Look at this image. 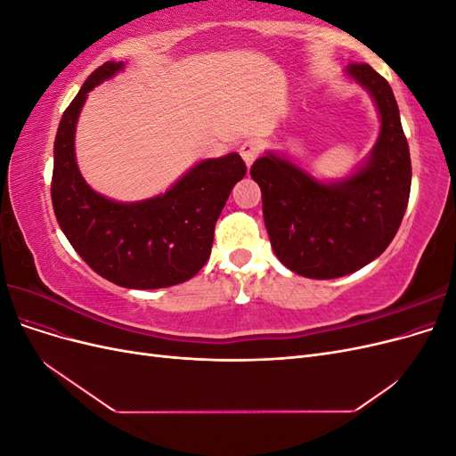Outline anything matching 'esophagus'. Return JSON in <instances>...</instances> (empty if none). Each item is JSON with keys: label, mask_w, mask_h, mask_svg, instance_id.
<instances>
[{"label": "esophagus", "mask_w": 456, "mask_h": 456, "mask_svg": "<svg viewBox=\"0 0 456 456\" xmlns=\"http://www.w3.org/2000/svg\"><path fill=\"white\" fill-rule=\"evenodd\" d=\"M260 151H262V144H260L258 141H255V139L245 141V142L240 146V154H241L243 161L247 163V167H249V165L260 156Z\"/></svg>", "instance_id": "34e87169"}]
</instances>
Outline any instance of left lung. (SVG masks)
Returning a JSON list of instances; mask_svg holds the SVG:
<instances>
[{
	"mask_svg": "<svg viewBox=\"0 0 456 456\" xmlns=\"http://www.w3.org/2000/svg\"><path fill=\"white\" fill-rule=\"evenodd\" d=\"M346 72L370 93L382 121L363 167L335 184L317 183L273 154L251 167L275 256L312 280L348 275L380 256L409 203L411 156L392 87L365 62H352Z\"/></svg>",
	"mask_w": 456,
	"mask_h": 456,
	"instance_id": "8db88e82",
	"label": "left lung"
}]
</instances>
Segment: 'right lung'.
I'll list each match as a JSON object with an SVG mask.
<instances>
[{
    "label": "right lung",
    "instance_id": "add662e5",
    "mask_svg": "<svg viewBox=\"0 0 456 456\" xmlns=\"http://www.w3.org/2000/svg\"><path fill=\"white\" fill-rule=\"evenodd\" d=\"M121 68H96L64 110L54 139L53 209L76 253L104 280L127 289L171 287L194 278L209 258L216 220L247 167L240 154L205 159L163 196L139 203L93 191L76 165V123L87 93Z\"/></svg>",
    "mask_w": 456,
    "mask_h": 456
}]
</instances>
